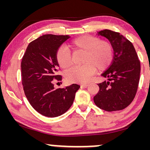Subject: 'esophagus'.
Instances as JSON below:
<instances>
[{"label":"esophagus","instance_id":"obj_1","mask_svg":"<svg viewBox=\"0 0 150 150\" xmlns=\"http://www.w3.org/2000/svg\"><path fill=\"white\" fill-rule=\"evenodd\" d=\"M89 86L88 84H82V85H80V87H82V88H86V87H87Z\"/></svg>","mask_w":150,"mask_h":150}]
</instances>
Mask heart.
Here are the masks:
<instances>
[{
	"label": "heart",
	"instance_id": "1",
	"mask_svg": "<svg viewBox=\"0 0 150 150\" xmlns=\"http://www.w3.org/2000/svg\"><path fill=\"white\" fill-rule=\"evenodd\" d=\"M69 47L75 53H84L81 66L73 67L65 72V77L70 82L85 83L89 82L96 71L102 72L109 68L113 61L114 49L111 42L100 38L84 35L75 38L69 43ZM56 61L61 68L72 64L70 50L61 46L56 52Z\"/></svg>",
	"mask_w": 150,
	"mask_h": 150
}]
</instances>
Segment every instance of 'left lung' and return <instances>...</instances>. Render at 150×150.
Wrapping results in <instances>:
<instances>
[{
    "label": "left lung",
    "mask_w": 150,
    "mask_h": 150,
    "mask_svg": "<svg viewBox=\"0 0 150 150\" xmlns=\"http://www.w3.org/2000/svg\"><path fill=\"white\" fill-rule=\"evenodd\" d=\"M98 35L107 38L112 44L114 57L109 68L101 74L108 81L98 84L99 90L94 101L104 111H120L128 106L136 95L140 81V60L132 43L119 32L104 30Z\"/></svg>",
    "instance_id": "8db88e82"
}]
</instances>
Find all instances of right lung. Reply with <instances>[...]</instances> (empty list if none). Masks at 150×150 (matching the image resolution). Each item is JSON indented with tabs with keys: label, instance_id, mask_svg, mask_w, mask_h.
Returning <instances> with one entry per match:
<instances>
[{
	"label": "right lung",
	"instance_id": "add662e5",
	"mask_svg": "<svg viewBox=\"0 0 150 150\" xmlns=\"http://www.w3.org/2000/svg\"><path fill=\"white\" fill-rule=\"evenodd\" d=\"M70 38L68 35L44 34L30 43L21 62L23 89L27 100L38 113L44 116L57 117L66 112L73 104L80 85L73 84L65 88L54 89L57 75V49Z\"/></svg>",
	"mask_w": 150,
	"mask_h": 150
}]
</instances>
